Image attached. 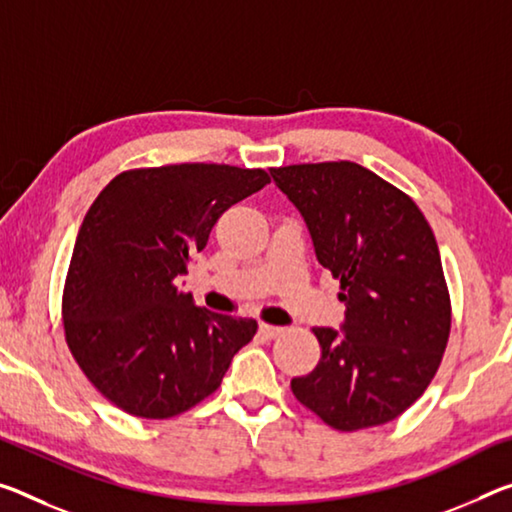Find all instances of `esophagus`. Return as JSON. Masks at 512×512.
I'll use <instances>...</instances> for the list:
<instances>
[{
  "label": "esophagus",
  "instance_id": "1",
  "mask_svg": "<svg viewBox=\"0 0 512 512\" xmlns=\"http://www.w3.org/2000/svg\"><path fill=\"white\" fill-rule=\"evenodd\" d=\"M259 332H262V337H266V339H275L282 332V328L271 326V323H262V326H259Z\"/></svg>",
  "mask_w": 512,
  "mask_h": 512
}]
</instances>
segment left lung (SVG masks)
Returning <instances> with one entry per match:
<instances>
[{"mask_svg": "<svg viewBox=\"0 0 512 512\" xmlns=\"http://www.w3.org/2000/svg\"><path fill=\"white\" fill-rule=\"evenodd\" d=\"M339 280L342 330L314 328L321 360L291 392L337 431L403 415L431 385L451 332V298L431 225L408 193L353 161L271 168Z\"/></svg>", "mask_w": 512, "mask_h": 512, "instance_id": "obj_1", "label": "left lung"}]
</instances>
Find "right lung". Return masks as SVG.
Listing matches in <instances>:
<instances>
[{
    "label": "right lung",
    "instance_id": "add662e5",
    "mask_svg": "<svg viewBox=\"0 0 512 512\" xmlns=\"http://www.w3.org/2000/svg\"><path fill=\"white\" fill-rule=\"evenodd\" d=\"M271 182L262 168L175 164L113 177L72 250L61 316L66 344L104 399L168 419L221 387L255 319L193 305L177 287L225 209Z\"/></svg>",
    "mask_w": 512,
    "mask_h": 512
}]
</instances>
